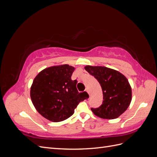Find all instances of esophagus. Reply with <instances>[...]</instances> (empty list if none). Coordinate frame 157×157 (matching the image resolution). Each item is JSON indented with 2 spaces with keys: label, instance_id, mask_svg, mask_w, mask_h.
<instances>
[{
  "label": "esophagus",
  "instance_id": "1",
  "mask_svg": "<svg viewBox=\"0 0 157 157\" xmlns=\"http://www.w3.org/2000/svg\"><path fill=\"white\" fill-rule=\"evenodd\" d=\"M85 92H87V93L89 94V96H90V93H89V91H88V90L87 88H86V90H85Z\"/></svg>",
  "mask_w": 157,
  "mask_h": 157
}]
</instances>
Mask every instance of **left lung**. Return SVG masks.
<instances>
[{"label": "left lung", "instance_id": "8db88e82", "mask_svg": "<svg viewBox=\"0 0 157 157\" xmlns=\"http://www.w3.org/2000/svg\"><path fill=\"white\" fill-rule=\"evenodd\" d=\"M84 69L98 80L102 88V104L91 108L94 115L104 119H115L121 115L132 101V88L125 76L102 66L87 65Z\"/></svg>", "mask_w": 157, "mask_h": 157}]
</instances>
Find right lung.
Instances as JSON below:
<instances>
[{"label":"right lung","mask_w":157,"mask_h":157,"mask_svg":"<svg viewBox=\"0 0 157 157\" xmlns=\"http://www.w3.org/2000/svg\"><path fill=\"white\" fill-rule=\"evenodd\" d=\"M75 67L67 64L46 68L36 75L30 96L36 111L46 119L61 122L73 115L84 100L77 88V80H71Z\"/></svg>","instance_id":"obj_1"}]
</instances>
